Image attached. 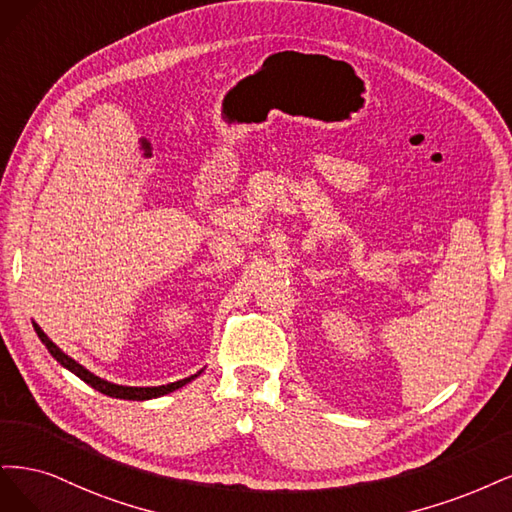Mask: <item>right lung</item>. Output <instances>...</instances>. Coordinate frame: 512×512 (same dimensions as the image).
Listing matches in <instances>:
<instances>
[{
	"label": "right lung",
	"mask_w": 512,
	"mask_h": 512,
	"mask_svg": "<svg viewBox=\"0 0 512 512\" xmlns=\"http://www.w3.org/2000/svg\"><path fill=\"white\" fill-rule=\"evenodd\" d=\"M36 327V334H38V338L44 342V346L48 349V353H51L59 364L63 366V368H68L70 372H74L80 381H85L87 385H91L93 389H97L100 393H104V395H110V398H121V400H151V398H161V395H166V393H170V391H176V389H180V387H185L189 381H193V378L200 374H193V376H189V378H183V381H176V383H170V385H161V387H123V385H114V383H108V381H104V378H100V376H95V374H91L87 368H82L78 361H74L70 355H65L59 346L48 338L42 329L38 327V325H34Z\"/></svg>",
	"instance_id": "1"
}]
</instances>
